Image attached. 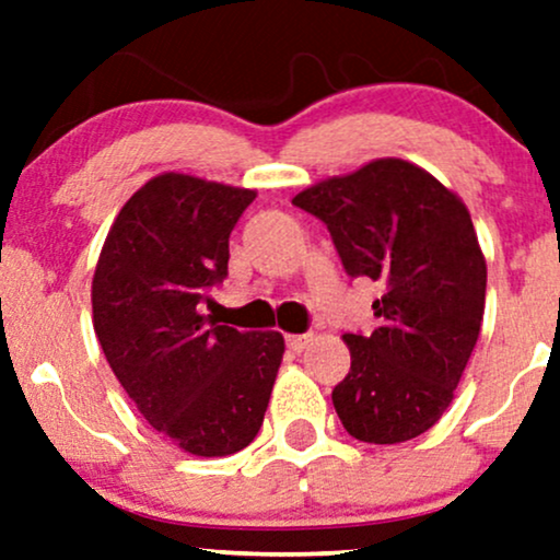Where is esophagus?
<instances>
[{
	"label": "esophagus",
	"mask_w": 560,
	"mask_h": 560,
	"mask_svg": "<svg viewBox=\"0 0 560 560\" xmlns=\"http://www.w3.org/2000/svg\"><path fill=\"white\" fill-rule=\"evenodd\" d=\"M311 342H313V334H292V337H287V347L292 352H302Z\"/></svg>",
	"instance_id": "34e87169"
}]
</instances>
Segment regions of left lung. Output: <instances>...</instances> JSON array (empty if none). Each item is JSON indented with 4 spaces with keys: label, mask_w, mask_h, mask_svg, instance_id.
I'll list each match as a JSON object with an SVG mask.
<instances>
[{
    "label": "left lung",
    "mask_w": 560,
    "mask_h": 560,
    "mask_svg": "<svg viewBox=\"0 0 560 560\" xmlns=\"http://www.w3.org/2000/svg\"><path fill=\"white\" fill-rule=\"evenodd\" d=\"M329 229L345 271L378 281L371 334H345L350 371L331 392L355 440L395 445L432 429L485 316L487 262L458 195L408 160L382 158L292 199Z\"/></svg>",
    "instance_id": "8db88e82"
}]
</instances>
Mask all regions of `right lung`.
Returning a JSON list of instances; mask_svg holds the SVG:
<instances>
[{"instance_id": "1", "label": "right lung", "mask_w": 560, "mask_h": 560, "mask_svg": "<svg viewBox=\"0 0 560 560\" xmlns=\"http://www.w3.org/2000/svg\"><path fill=\"white\" fill-rule=\"evenodd\" d=\"M253 199L186 173L150 178L120 208L92 281L94 331L120 387L152 429L199 458L255 440L284 355L279 331L202 316Z\"/></svg>"}]
</instances>
